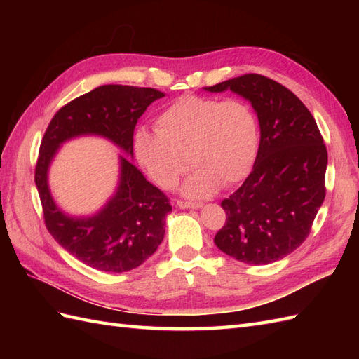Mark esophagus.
Listing matches in <instances>:
<instances>
[{
  "mask_svg": "<svg viewBox=\"0 0 359 359\" xmlns=\"http://www.w3.org/2000/svg\"><path fill=\"white\" fill-rule=\"evenodd\" d=\"M177 207L179 208H194V210H197V208H201L202 207V203L201 202H187V201H177Z\"/></svg>",
  "mask_w": 359,
  "mask_h": 359,
  "instance_id": "obj_1",
  "label": "esophagus"
}]
</instances>
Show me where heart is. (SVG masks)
I'll return each instance as SVG.
<instances>
[{"label":"heart","instance_id":"b5f03b06","mask_svg":"<svg viewBox=\"0 0 359 359\" xmlns=\"http://www.w3.org/2000/svg\"><path fill=\"white\" fill-rule=\"evenodd\" d=\"M259 139L257 117L247 102L182 95L157 117V129L135 133L134 151L143 170L165 189L177 184L189 163L196 166L184 194L201 199L247 177Z\"/></svg>","mask_w":359,"mask_h":359}]
</instances>
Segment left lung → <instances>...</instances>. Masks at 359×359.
<instances>
[{"instance_id": "obj_1", "label": "left lung", "mask_w": 359, "mask_h": 359, "mask_svg": "<svg viewBox=\"0 0 359 359\" xmlns=\"http://www.w3.org/2000/svg\"><path fill=\"white\" fill-rule=\"evenodd\" d=\"M230 89L253 106L261 128L257 157L238 191L224 199L220 251L243 264L265 265L307 239L325 197L327 148L311 112L292 90L259 74L205 88Z\"/></svg>"}]
</instances>
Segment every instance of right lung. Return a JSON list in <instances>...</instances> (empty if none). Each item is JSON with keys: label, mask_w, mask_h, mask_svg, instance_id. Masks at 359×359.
Wrapping results in <instances>:
<instances>
[{"label": "right lung", "mask_w": 359, "mask_h": 359, "mask_svg": "<svg viewBox=\"0 0 359 359\" xmlns=\"http://www.w3.org/2000/svg\"><path fill=\"white\" fill-rule=\"evenodd\" d=\"M163 93L152 88L104 85L74 98L60 109L46 129L35 166L44 224L60 245L95 270L123 273L154 255L165 236L170 199L120 156L116 194L90 217L67 216L53 202L48 170L60 144L79 135H102L133 156L137 120Z\"/></svg>", "instance_id": "1"}]
</instances>
